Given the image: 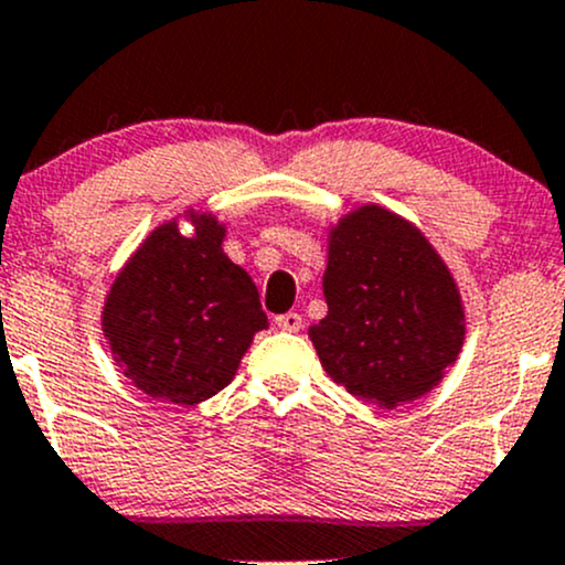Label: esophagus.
I'll return each mask as SVG.
<instances>
[{"instance_id":"1","label":"esophagus","mask_w":565,"mask_h":565,"mask_svg":"<svg viewBox=\"0 0 565 565\" xmlns=\"http://www.w3.org/2000/svg\"><path fill=\"white\" fill-rule=\"evenodd\" d=\"M301 323H305V318H301L299 312H285V315H280V318H277V326H280L282 331H299L301 329Z\"/></svg>"}]
</instances>
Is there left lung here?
<instances>
[{"label": "left lung", "instance_id": "8db88e82", "mask_svg": "<svg viewBox=\"0 0 565 565\" xmlns=\"http://www.w3.org/2000/svg\"><path fill=\"white\" fill-rule=\"evenodd\" d=\"M329 315L309 329L337 385L382 409L426 396L463 348L466 315L450 269L396 212L363 204L329 232Z\"/></svg>", "mask_w": 565, "mask_h": 565}]
</instances>
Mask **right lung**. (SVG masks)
Returning a JSON list of instances; mask_svg holds the SVG:
<instances>
[{
    "label": "right lung",
    "instance_id": "obj_1",
    "mask_svg": "<svg viewBox=\"0 0 565 565\" xmlns=\"http://www.w3.org/2000/svg\"><path fill=\"white\" fill-rule=\"evenodd\" d=\"M161 223L126 260L102 309L113 358L145 396L193 406L234 380L253 337L269 326L258 288L223 253L226 226L210 212Z\"/></svg>",
    "mask_w": 565,
    "mask_h": 565
}]
</instances>
